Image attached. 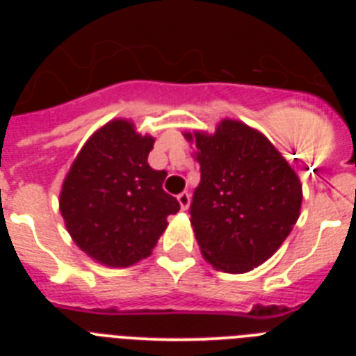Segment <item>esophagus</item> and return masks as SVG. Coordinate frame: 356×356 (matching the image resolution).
Segmentation results:
<instances>
[{
  "label": "esophagus",
  "mask_w": 356,
  "mask_h": 356,
  "mask_svg": "<svg viewBox=\"0 0 356 356\" xmlns=\"http://www.w3.org/2000/svg\"><path fill=\"white\" fill-rule=\"evenodd\" d=\"M178 203H180L181 210H187L188 207H191V194L188 193L178 194Z\"/></svg>",
  "instance_id": "esophagus-1"
}]
</instances>
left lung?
I'll return each mask as SVG.
<instances>
[{
	"label": "left lung",
	"instance_id": "left-lung-1",
	"mask_svg": "<svg viewBox=\"0 0 356 356\" xmlns=\"http://www.w3.org/2000/svg\"><path fill=\"white\" fill-rule=\"evenodd\" d=\"M201 181L191 225L201 254L232 275L269 260L294 228L301 210L300 176L262 131L222 119L216 131H185Z\"/></svg>",
	"mask_w": 356,
	"mask_h": 356
}]
</instances>
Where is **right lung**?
I'll use <instances>...</instances> for the list:
<instances>
[{"label": "right lung", "mask_w": 356, "mask_h": 356, "mask_svg": "<svg viewBox=\"0 0 356 356\" xmlns=\"http://www.w3.org/2000/svg\"><path fill=\"white\" fill-rule=\"evenodd\" d=\"M155 137L140 135L130 119H112L90 135L60 191L65 228L87 257L128 267L149 257L168 217L180 210L163 193L168 172L147 163Z\"/></svg>", "instance_id": "add662e5"}]
</instances>
